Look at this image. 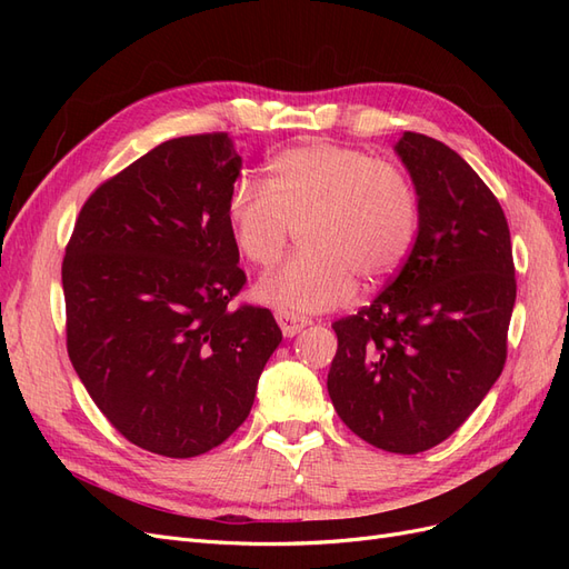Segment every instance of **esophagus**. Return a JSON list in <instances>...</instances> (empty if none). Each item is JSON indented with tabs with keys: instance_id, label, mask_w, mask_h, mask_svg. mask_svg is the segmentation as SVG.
I'll return each mask as SVG.
<instances>
[{
	"instance_id": "1",
	"label": "esophagus",
	"mask_w": 569,
	"mask_h": 569,
	"mask_svg": "<svg viewBox=\"0 0 569 569\" xmlns=\"http://www.w3.org/2000/svg\"><path fill=\"white\" fill-rule=\"evenodd\" d=\"M274 320H278L282 335L289 337V339L297 337L303 330V327L311 325V320H308V318H301V316L289 313V311H278V313H274Z\"/></svg>"
}]
</instances>
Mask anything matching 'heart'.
<instances>
[{
    "mask_svg": "<svg viewBox=\"0 0 569 569\" xmlns=\"http://www.w3.org/2000/svg\"><path fill=\"white\" fill-rule=\"evenodd\" d=\"M270 184L239 178L228 194L237 251L270 266L295 228L303 251L256 284V297L280 311L320 313L356 299L360 272L382 280L403 263L418 230L408 178L368 151L335 142L289 147L268 163Z\"/></svg>",
    "mask_w": 569,
    "mask_h": 569,
    "instance_id": "heart-1",
    "label": "heart"
}]
</instances>
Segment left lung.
Here are the masks:
<instances>
[{
    "label": "left lung",
    "mask_w": 569,
    "mask_h": 569,
    "mask_svg": "<svg viewBox=\"0 0 569 569\" xmlns=\"http://www.w3.org/2000/svg\"><path fill=\"white\" fill-rule=\"evenodd\" d=\"M393 151L418 237L382 295L332 325L327 391L353 435L410 456L449 439L498 380L518 284L501 203L468 161L418 132Z\"/></svg>",
    "instance_id": "obj_1"
}]
</instances>
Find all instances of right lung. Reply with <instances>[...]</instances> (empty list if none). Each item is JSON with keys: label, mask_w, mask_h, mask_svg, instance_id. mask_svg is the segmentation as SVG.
<instances>
[{"label": "right lung", "mask_w": 569, "mask_h": 569, "mask_svg": "<svg viewBox=\"0 0 569 569\" xmlns=\"http://www.w3.org/2000/svg\"><path fill=\"white\" fill-rule=\"evenodd\" d=\"M242 157L226 132L168 140L84 201L66 247L68 356L107 420L166 458L216 449L249 416L282 332L244 287L228 222Z\"/></svg>", "instance_id": "right-lung-1"}]
</instances>
